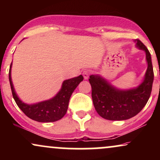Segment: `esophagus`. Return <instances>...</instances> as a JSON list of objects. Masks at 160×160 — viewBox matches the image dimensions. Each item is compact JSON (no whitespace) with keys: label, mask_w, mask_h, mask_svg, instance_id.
I'll return each mask as SVG.
<instances>
[{"label":"esophagus","mask_w":160,"mask_h":160,"mask_svg":"<svg viewBox=\"0 0 160 160\" xmlns=\"http://www.w3.org/2000/svg\"><path fill=\"white\" fill-rule=\"evenodd\" d=\"M91 74V71L90 70H84L83 72H82V75H83V78L85 80L89 78V75Z\"/></svg>","instance_id":"34e87169"}]
</instances>
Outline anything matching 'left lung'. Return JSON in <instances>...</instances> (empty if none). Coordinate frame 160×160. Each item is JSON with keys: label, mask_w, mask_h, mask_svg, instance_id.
<instances>
[{"label": "left lung", "mask_w": 160, "mask_h": 160, "mask_svg": "<svg viewBox=\"0 0 160 160\" xmlns=\"http://www.w3.org/2000/svg\"><path fill=\"white\" fill-rule=\"evenodd\" d=\"M135 42L137 47L146 52L148 65L140 86L129 90H120L101 77H89L94 107L97 113L106 120H124L135 117L146 105L151 94L154 74L150 53L140 40L136 39Z\"/></svg>", "instance_id": "1"}]
</instances>
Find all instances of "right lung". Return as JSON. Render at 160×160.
<instances>
[{
	"label": "right lung",
	"mask_w": 160,
	"mask_h": 160,
	"mask_svg": "<svg viewBox=\"0 0 160 160\" xmlns=\"http://www.w3.org/2000/svg\"><path fill=\"white\" fill-rule=\"evenodd\" d=\"M11 66L12 63L9 71V80H10L12 97L22 111L28 117L38 122H55L62 119L67 112L69 99L71 98V94L78 84L83 80V77L82 75H80L77 78L66 80L62 83L61 90L58 92V94L54 98L37 104H27L18 98L14 90L12 80H11Z\"/></svg>",
	"instance_id": "obj_1"
}]
</instances>
